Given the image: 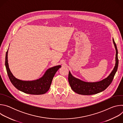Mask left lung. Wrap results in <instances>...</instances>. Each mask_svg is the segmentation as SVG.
<instances>
[{"label": "left lung", "instance_id": "1", "mask_svg": "<svg viewBox=\"0 0 123 123\" xmlns=\"http://www.w3.org/2000/svg\"><path fill=\"white\" fill-rule=\"evenodd\" d=\"M113 42L116 49L115 65L110 75L103 80L96 82H87L76 78L73 76L69 71L68 80L72 89L76 93L81 95L95 94L106 90L112 82L117 71L118 66V50L114 39Z\"/></svg>", "mask_w": 123, "mask_h": 123}]
</instances>
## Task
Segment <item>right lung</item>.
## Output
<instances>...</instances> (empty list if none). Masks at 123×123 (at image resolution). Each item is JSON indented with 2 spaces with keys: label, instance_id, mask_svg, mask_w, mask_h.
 I'll list each match as a JSON object with an SVG mask.
<instances>
[{
  "label": "right lung",
  "instance_id": "add662e5",
  "mask_svg": "<svg viewBox=\"0 0 123 123\" xmlns=\"http://www.w3.org/2000/svg\"><path fill=\"white\" fill-rule=\"evenodd\" d=\"M8 52V49L6 54L5 67L11 83L17 90L26 93L34 95L43 94L49 91L52 79L56 72L61 67V65L49 68L43 76L38 79L33 81H23L17 79L11 73L9 67Z\"/></svg>",
  "mask_w": 123,
  "mask_h": 123
}]
</instances>
